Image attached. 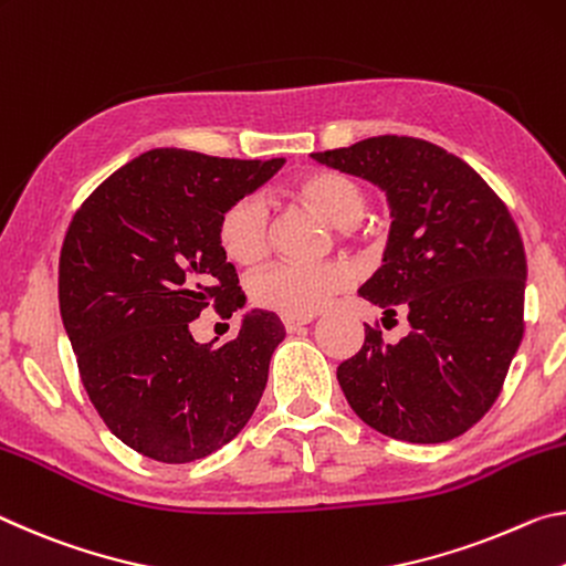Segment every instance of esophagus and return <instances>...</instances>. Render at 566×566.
I'll list each match as a JSON object with an SVG mask.
<instances>
[{"label": "esophagus", "instance_id": "obj_1", "mask_svg": "<svg viewBox=\"0 0 566 566\" xmlns=\"http://www.w3.org/2000/svg\"><path fill=\"white\" fill-rule=\"evenodd\" d=\"M313 321V316H283V326H285V331L289 333H295V331H301L305 323H311Z\"/></svg>", "mask_w": 566, "mask_h": 566}]
</instances>
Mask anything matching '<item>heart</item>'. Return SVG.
<instances>
[{
    "label": "heart",
    "mask_w": 566,
    "mask_h": 566,
    "mask_svg": "<svg viewBox=\"0 0 566 566\" xmlns=\"http://www.w3.org/2000/svg\"><path fill=\"white\" fill-rule=\"evenodd\" d=\"M291 198L340 230L356 228L368 206L360 182L338 170H311L291 185ZM218 243L228 261L253 265L271 248V212L253 196L238 198L220 212ZM348 271L338 263H271L250 275V298L283 316H313L346 289Z\"/></svg>",
    "instance_id": "heart-1"
}]
</instances>
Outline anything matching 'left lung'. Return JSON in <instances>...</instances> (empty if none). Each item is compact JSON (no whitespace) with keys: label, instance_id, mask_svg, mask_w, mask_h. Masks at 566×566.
Instances as JSON below:
<instances>
[{"label":"left lung","instance_id":"obj_1","mask_svg":"<svg viewBox=\"0 0 566 566\" xmlns=\"http://www.w3.org/2000/svg\"><path fill=\"white\" fill-rule=\"evenodd\" d=\"M311 157L386 192L384 265L358 293L411 326L398 344L366 326L364 346L336 370L346 401L398 441L461 437L492 409L524 336L516 222L474 168L419 137H368Z\"/></svg>","mask_w":566,"mask_h":566}]
</instances>
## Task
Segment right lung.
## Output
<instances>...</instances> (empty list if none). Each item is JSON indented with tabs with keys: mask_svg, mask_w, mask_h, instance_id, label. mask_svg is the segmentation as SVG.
<instances>
[{
	"mask_svg": "<svg viewBox=\"0 0 566 566\" xmlns=\"http://www.w3.org/2000/svg\"><path fill=\"white\" fill-rule=\"evenodd\" d=\"M283 163L163 147L123 165L74 212L60 253L64 331L102 421L147 459L208 457L261 401L281 318L250 311L222 346L198 344L190 323L208 305L222 318L243 308L218 220Z\"/></svg>",
	"mask_w": 566,
	"mask_h": 566,
	"instance_id": "add662e5",
	"label": "right lung"
}]
</instances>
